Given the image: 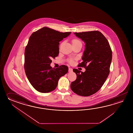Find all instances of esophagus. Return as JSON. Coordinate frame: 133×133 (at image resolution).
<instances>
[{
  "mask_svg": "<svg viewBox=\"0 0 133 133\" xmlns=\"http://www.w3.org/2000/svg\"><path fill=\"white\" fill-rule=\"evenodd\" d=\"M68 71H69V72H72V71H73V69L71 68H68Z\"/></svg>",
  "mask_w": 133,
  "mask_h": 133,
  "instance_id": "34e87169",
  "label": "esophagus"
}]
</instances>
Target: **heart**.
Masks as SVG:
<instances>
[{"instance_id": "obj_1", "label": "heart", "mask_w": 133, "mask_h": 133, "mask_svg": "<svg viewBox=\"0 0 133 133\" xmlns=\"http://www.w3.org/2000/svg\"><path fill=\"white\" fill-rule=\"evenodd\" d=\"M72 44H77V43H81L79 40L78 39H76V38L72 40ZM69 62L70 63L72 62V60H69Z\"/></svg>"}]
</instances>
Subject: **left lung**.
<instances>
[{
    "mask_svg": "<svg viewBox=\"0 0 133 133\" xmlns=\"http://www.w3.org/2000/svg\"><path fill=\"white\" fill-rule=\"evenodd\" d=\"M85 42L83 62L78 66L84 67V72L73 69L76 79L71 84L75 93L83 96L96 93L104 85L110 72L112 52L107 39L99 31L75 33Z\"/></svg>",
    "mask_w": 133,
    "mask_h": 133,
    "instance_id": "left-lung-1",
    "label": "left lung"
}]
</instances>
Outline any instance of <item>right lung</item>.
<instances>
[{
	"instance_id": "1",
	"label": "right lung",
	"mask_w": 133,
	"mask_h": 133,
	"mask_svg": "<svg viewBox=\"0 0 133 133\" xmlns=\"http://www.w3.org/2000/svg\"><path fill=\"white\" fill-rule=\"evenodd\" d=\"M70 34L44 27L31 35L25 50L24 68L29 81L37 91L54 90L60 78L68 73L66 65L54 68L50 64L51 58L59 54V42Z\"/></svg>"
}]
</instances>
